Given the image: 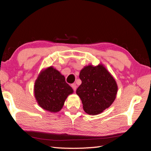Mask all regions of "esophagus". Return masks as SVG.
Returning <instances> with one entry per match:
<instances>
[{"instance_id": "esophagus-1", "label": "esophagus", "mask_w": 151, "mask_h": 151, "mask_svg": "<svg viewBox=\"0 0 151 151\" xmlns=\"http://www.w3.org/2000/svg\"><path fill=\"white\" fill-rule=\"evenodd\" d=\"M71 87H72L73 90L75 91L76 89V88H77V86H76V84H71Z\"/></svg>"}]
</instances>
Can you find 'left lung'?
<instances>
[{"label": "left lung", "mask_w": 151, "mask_h": 151, "mask_svg": "<svg viewBox=\"0 0 151 151\" xmlns=\"http://www.w3.org/2000/svg\"><path fill=\"white\" fill-rule=\"evenodd\" d=\"M79 77L82 84L76 94L86 113L97 115L110 106L116 97L117 86L103 65L86 66L81 70Z\"/></svg>", "instance_id": "8db88e82"}]
</instances>
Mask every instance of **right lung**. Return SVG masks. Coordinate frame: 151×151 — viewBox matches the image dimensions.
Returning a JSON list of instances; mask_svg holds the SVG:
<instances>
[{
  "instance_id": "obj_1",
  "label": "right lung",
  "mask_w": 151,
  "mask_h": 151,
  "mask_svg": "<svg viewBox=\"0 0 151 151\" xmlns=\"http://www.w3.org/2000/svg\"><path fill=\"white\" fill-rule=\"evenodd\" d=\"M73 92L64 76L52 67L41 72L35 82L34 95L38 104L51 112L59 111Z\"/></svg>"
}]
</instances>
